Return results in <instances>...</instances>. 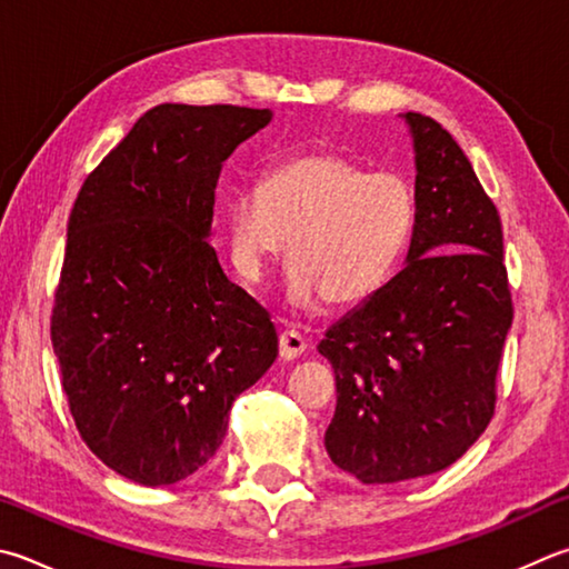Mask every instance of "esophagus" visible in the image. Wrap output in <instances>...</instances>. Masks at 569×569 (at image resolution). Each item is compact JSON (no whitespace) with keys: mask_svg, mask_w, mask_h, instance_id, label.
Masks as SVG:
<instances>
[{"mask_svg":"<svg viewBox=\"0 0 569 569\" xmlns=\"http://www.w3.org/2000/svg\"><path fill=\"white\" fill-rule=\"evenodd\" d=\"M278 348H281L283 360H293L298 356H303L308 343H306V338L298 333V330H283L281 338H278Z\"/></svg>","mask_w":569,"mask_h":569,"instance_id":"esophagus-1","label":"esophagus"}]
</instances>
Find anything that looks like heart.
<instances>
[{
    "label": "heart",
    "instance_id": "1",
    "mask_svg": "<svg viewBox=\"0 0 569 569\" xmlns=\"http://www.w3.org/2000/svg\"><path fill=\"white\" fill-rule=\"evenodd\" d=\"M416 231V196L398 173H373L343 153L286 159L229 209L231 258L261 283L288 246V298L303 311L356 306L383 288Z\"/></svg>",
    "mask_w": 569,
    "mask_h": 569
}]
</instances>
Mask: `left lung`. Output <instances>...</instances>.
<instances>
[{"mask_svg": "<svg viewBox=\"0 0 569 569\" xmlns=\"http://www.w3.org/2000/svg\"><path fill=\"white\" fill-rule=\"evenodd\" d=\"M402 119L416 151L406 266L318 343L338 392L326 450L366 485L446 470L482 436L512 326L498 209L436 119Z\"/></svg>", "mask_w": 569, "mask_h": 569, "instance_id": "1", "label": "left lung"}]
</instances>
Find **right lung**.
Masks as SVG:
<instances>
[{"label": "right lung", "mask_w": 569, "mask_h": 569, "mask_svg": "<svg viewBox=\"0 0 569 569\" xmlns=\"http://www.w3.org/2000/svg\"><path fill=\"white\" fill-rule=\"evenodd\" d=\"M271 109L161 104L89 173L67 226L51 313L81 440L147 488L186 480L278 356L266 308L229 281L211 239L216 183Z\"/></svg>", "instance_id": "obj_1"}]
</instances>
